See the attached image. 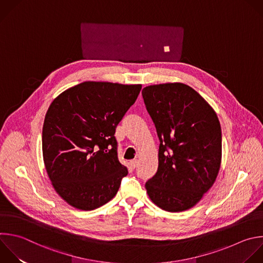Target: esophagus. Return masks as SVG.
<instances>
[{
    "label": "esophagus",
    "mask_w": 263,
    "mask_h": 263,
    "mask_svg": "<svg viewBox=\"0 0 263 263\" xmlns=\"http://www.w3.org/2000/svg\"><path fill=\"white\" fill-rule=\"evenodd\" d=\"M130 166H131V168H136L137 167V164H138V161L137 160H132V161H130Z\"/></svg>",
    "instance_id": "1"
}]
</instances>
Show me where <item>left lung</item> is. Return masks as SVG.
Masks as SVG:
<instances>
[{
    "label": "left lung",
    "mask_w": 263,
    "mask_h": 263,
    "mask_svg": "<svg viewBox=\"0 0 263 263\" xmlns=\"http://www.w3.org/2000/svg\"><path fill=\"white\" fill-rule=\"evenodd\" d=\"M141 94L160 140L158 170L145 183L146 193L164 211H187L200 201L219 173V119L213 107L185 83L148 85Z\"/></svg>",
    "instance_id": "1"
}]
</instances>
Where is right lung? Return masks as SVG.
<instances>
[{
	"instance_id": "1",
	"label": "right lung",
	"mask_w": 263,
	"mask_h": 263,
	"mask_svg": "<svg viewBox=\"0 0 263 263\" xmlns=\"http://www.w3.org/2000/svg\"><path fill=\"white\" fill-rule=\"evenodd\" d=\"M141 84L84 81L50 104L42 129L43 161L55 192L92 211L110 201L128 174L118 159L116 128Z\"/></svg>"
}]
</instances>
